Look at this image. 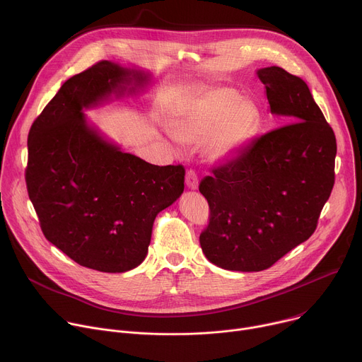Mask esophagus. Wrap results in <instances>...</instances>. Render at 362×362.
Instances as JSON below:
<instances>
[{
	"label": "esophagus",
	"instance_id": "34e87169",
	"mask_svg": "<svg viewBox=\"0 0 362 362\" xmlns=\"http://www.w3.org/2000/svg\"><path fill=\"white\" fill-rule=\"evenodd\" d=\"M185 185H187L189 189H192V191H195V189L198 188V177H197L195 171H192V170L187 171V175H185Z\"/></svg>",
	"mask_w": 362,
	"mask_h": 362
}]
</instances>
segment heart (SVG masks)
<instances>
[{"instance_id": "1", "label": "heart", "mask_w": 362, "mask_h": 362, "mask_svg": "<svg viewBox=\"0 0 362 362\" xmlns=\"http://www.w3.org/2000/svg\"><path fill=\"white\" fill-rule=\"evenodd\" d=\"M258 119L255 107L231 90H215L189 104L170 124L182 146L204 147L209 163L235 157L252 136Z\"/></svg>"}]
</instances>
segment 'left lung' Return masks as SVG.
Here are the masks:
<instances>
[{"instance_id": "8db88e82", "label": "left lung", "mask_w": 362, "mask_h": 362, "mask_svg": "<svg viewBox=\"0 0 362 362\" xmlns=\"http://www.w3.org/2000/svg\"><path fill=\"white\" fill-rule=\"evenodd\" d=\"M269 112L286 125L269 131L199 184L211 218L199 235L214 265L254 272L307 241L334 187L337 141L305 81L279 66L257 69Z\"/></svg>"}]
</instances>
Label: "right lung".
I'll return each mask as SVG.
<instances>
[{
    "label": "right lung",
    "instance_id": "1",
    "mask_svg": "<svg viewBox=\"0 0 362 362\" xmlns=\"http://www.w3.org/2000/svg\"><path fill=\"white\" fill-rule=\"evenodd\" d=\"M151 72L101 61L68 78L28 134L25 181L45 238L77 264L127 272L147 257L160 211L184 191L182 165L124 153L84 111L136 95Z\"/></svg>",
    "mask_w": 362,
    "mask_h": 362
}]
</instances>
